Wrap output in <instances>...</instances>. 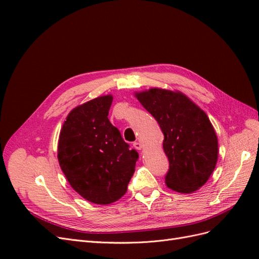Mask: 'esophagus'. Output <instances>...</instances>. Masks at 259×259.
Instances as JSON below:
<instances>
[{
  "label": "esophagus",
  "instance_id": "1",
  "mask_svg": "<svg viewBox=\"0 0 259 259\" xmlns=\"http://www.w3.org/2000/svg\"><path fill=\"white\" fill-rule=\"evenodd\" d=\"M133 147H134L136 150H142V149H143V145L138 143V142H135L134 144H133Z\"/></svg>",
  "mask_w": 259,
  "mask_h": 259
}]
</instances>
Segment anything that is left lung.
<instances>
[{"instance_id":"1","label":"left lung","mask_w":259,"mask_h":259,"mask_svg":"<svg viewBox=\"0 0 259 259\" xmlns=\"http://www.w3.org/2000/svg\"><path fill=\"white\" fill-rule=\"evenodd\" d=\"M135 96L164 134L163 149L169 162L166 186L180 193L200 189L218 159L217 135L206 113L178 91L154 88Z\"/></svg>"}]
</instances>
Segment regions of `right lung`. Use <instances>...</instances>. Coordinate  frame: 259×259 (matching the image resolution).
I'll return each instance as SVG.
<instances>
[{
  "mask_svg": "<svg viewBox=\"0 0 259 259\" xmlns=\"http://www.w3.org/2000/svg\"><path fill=\"white\" fill-rule=\"evenodd\" d=\"M112 99L100 96L72 109L58 140V162L70 186L95 204L126 193L138 159L108 119Z\"/></svg>",
  "mask_w": 259,
  "mask_h": 259,
  "instance_id": "add662e5",
  "label": "right lung"
}]
</instances>
